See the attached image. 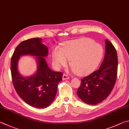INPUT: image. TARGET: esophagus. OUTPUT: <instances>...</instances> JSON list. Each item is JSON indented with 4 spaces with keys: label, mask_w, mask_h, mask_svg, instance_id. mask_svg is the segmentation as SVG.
<instances>
[{
    "label": "esophagus",
    "mask_w": 129,
    "mask_h": 129,
    "mask_svg": "<svg viewBox=\"0 0 129 129\" xmlns=\"http://www.w3.org/2000/svg\"><path fill=\"white\" fill-rule=\"evenodd\" d=\"M69 78V76H68V75L65 74H63V76H62V79H63V80H66V79H68Z\"/></svg>",
    "instance_id": "34e87169"
}]
</instances>
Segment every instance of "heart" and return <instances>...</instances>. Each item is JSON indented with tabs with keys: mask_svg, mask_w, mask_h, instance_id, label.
Here are the masks:
<instances>
[{
	"mask_svg": "<svg viewBox=\"0 0 129 129\" xmlns=\"http://www.w3.org/2000/svg\"><path fill=\"white\" fill-rule=\"evenodd\" d=\"M103 56L102 46L89 38H81L67 42L62 48L55 47L52 51L55 67H65L71 60L74 71L79 76L92 73L100 64Z\"/></svg>",
	"mask_w": 129,
	"mask_h": 129,
	"instance_id": "b5f03b06",
	"label": "heart"
}]
</instances>
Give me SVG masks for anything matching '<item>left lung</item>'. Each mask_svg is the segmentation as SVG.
Instances as JSON below:
<instances>
[{"label": "left lung", "instance_id": "1", "mask_svg": "<svg viewBox=\"0 0 129 129\" xmlns=\"http://www.w3.org/2000/svg\"><path fill=\"white\" fill-rule=\"evenodd\" d=\"M104 59L100 68L81 79L77 94L85 103L96 105L108 96L115 85L117 76L118 58L115 47L105 39Z\"/></svg>", "mask_w": 129, "mask_h": 129}]
</instances>
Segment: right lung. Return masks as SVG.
I'll return each mask as SVG.
<instances>
[{
	"instance_id": "obj_1",
	"label": "right lung",
	"mask_w": 129,
	"mask_h": 129,
	"mask_svg": "<svg viewBox=\"0 0 129 129\" xmlns=\"http://www.w3.org/2000/svg\"><path fill=\"white\" fill-rule=\"evenodd\" d=\"M42 41L41 38H35L21 42L11 61L12 79L16 92L25 102L37 108H44L52 103L63 74L48 68L44 58L48 55V48L42 43ZM26 54L36 56L38 70L33 76L24 77L18 73L17 63L21 55Z\"/></svg>"
}]
</instances>
